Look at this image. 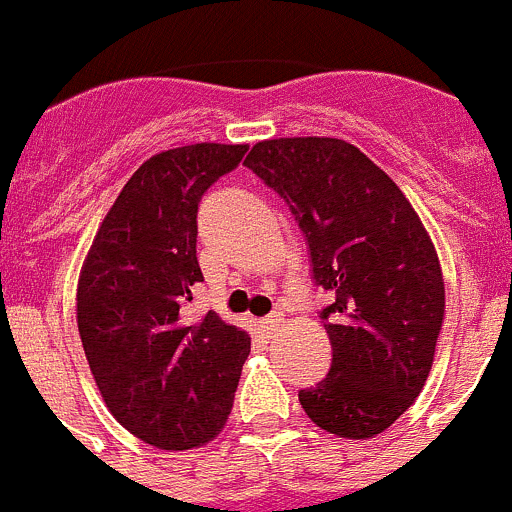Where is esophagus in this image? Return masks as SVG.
Returning <instances> with one entry per match:
<instances>
[{
	"instance_id": "1",
	"label": "esophagus",
	"mask_w": 512,
	"mask_h": 512,
	"mask_svg": "<svg viewBox=\"0 0 512 512\" xmlns=\"http://www.w3.org/2000/svg\"><path fill=\"white\" fill-rule=\"evenodd\" d=\"M281 321H284V316H281V314H271V316H266L264 321H261V326H264L266 334H274L276 329H279V326H281Z\"/></svg>"
}]
</instances>
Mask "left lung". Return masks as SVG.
Wrapping results in <instances>:
<instances>
[{
    "instance_id": "left-lung-1",
    "label": "left lung",
    "mask_w": 512,
    "mask_h": 512,
    "mask_svg": "<svg viewBox=\"0 0 512 512\" xmlns=\"http://www.w3.org/2000/svg\"><path fill=\"white\" fill-rule=\"evenodd\" d=\"M306 233L332 367L299 402L321 430L367 440L420 397L445 319L435 243L399 186L339 138L261 140L243 160Z\"/></svg>"
}]
</instances>
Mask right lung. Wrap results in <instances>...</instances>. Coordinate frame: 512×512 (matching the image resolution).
Returning a JSON list of instances; mask_svg holds the SVG:
<instances>
[{"label":"right lung","instance_id":"1","mask_svg":"<svg viewBox=\"0 0 512 512\" xmlns=\"http://www.w3.org/2000/svg\"><path fill=\"white\" fill-rule=\"evenodd\" d=\"M248 145L196 143L145 160L102 218L77 281V329L107 410L160 450L226 425L251 337L216 311L188 319L203 281L198 203Z\"/></svg>","mask_w":512,"mask_h":512}]
</instances>
